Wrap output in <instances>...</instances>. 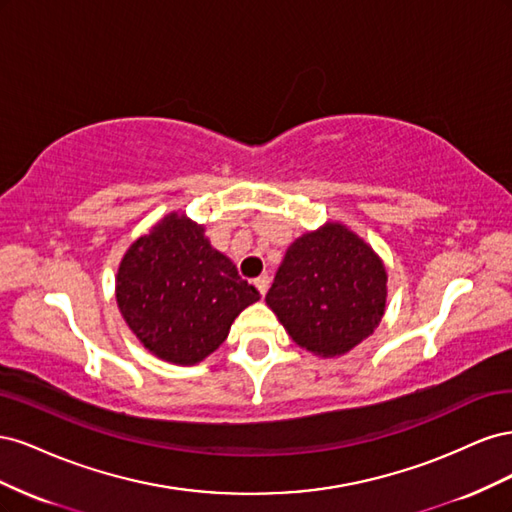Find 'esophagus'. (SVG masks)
<instances>
[{
	"label": "esophagus",
	"mask_w": 512,
	"mask_h": 512,
	"mask_svg": "<svg viewBox=\"0 0 512 512\" xmlns=\"http://www.w3.org/2000/svg\"><path fill=\"white\" fill-rule=\"evenodd\" d=\"M254 286L258 288L260 297H265L267 290H269V277H267V275H260V277H256V280H254Z\"/></svg>",
	"instance_id": "1"
}]
</instances>
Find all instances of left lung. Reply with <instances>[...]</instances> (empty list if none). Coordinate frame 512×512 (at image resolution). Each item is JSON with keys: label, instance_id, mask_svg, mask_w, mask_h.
I'll return each instance as SVG.
<instances>
[{"label": "left lung", "instance_id": "8db88e82", "mask_svg": "<svg viewBox=\"0 0 512 512\" xmlns=\"http://www.w3.org/2000/svg\"><path fill=\"white\" fill-rule=\"evenodd\" d=\"M386 282L374 247L346 224L327 222L290 243L267 305L294 344L337 359L378 329Z\"/></svg>", "mask_w": 512, "mask_h": 512}]
</instances>
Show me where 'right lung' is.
Masks as SVG:
<instances>
[{"label": "right lung", "mask_w": 512, "mask_h": 512, "mask_svg": "<svg viewBox=\"0 0 512 512\" xmlns=\"http://www.w3.org/2000/svg\"><path fill=\"white\" fill-rule=\"evenodd\" d=\"M115 299L153 356L196 365L222 346L232 322L260 292L205 237V226L170 211L123 254Z\"/></svg>", "instance_id": "1"}]
</instances>
